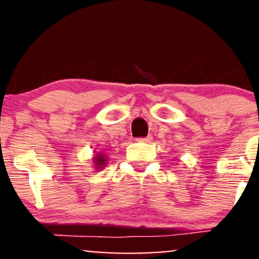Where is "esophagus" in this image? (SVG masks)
Returning <instances> with one entry per match:
<instances>
[{"label": "esophagus", "mask_w": 259, "mask_h": 259, "mask_svg": "<svg viewBox=\"0 0 259 259\" xmlns=\"http://www.w3.org/2000/svg\"><path fill=\"white\" fill-rule=\"evenodd\" d=\"M137 140L138 141H143V143H149V141L152 140V137L149 135V137H146V138H139V139H137Z\"/></svg>", "instance_id": "esophagus-1"}]
</instances>
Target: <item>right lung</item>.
Listing matches in <instances>:
<instances>
[{"label": "right lung", "mask_w": 259, "mask_h": 259, "mask_svg": "<svg viewBox=\"0 0 259 259\" xmlns=\"http://www.w3.org/2000/svg\"><path fill=\"white\" fill-rule=\"evenodd\" d=\"M94 162H95V166H97V168H102L103 166L107 164V159L104 157V155H97L94 159Z\"/></svg>", "instance_id": "1"}]
</instances>
